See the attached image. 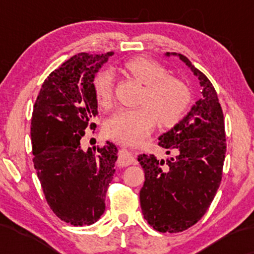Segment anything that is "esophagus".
<instances>
[{"label":"esophagus","instance_id":"esophagus-1","mask_svg":"<svg viewBox=\"0 0 254 254\" xmlns=\"http://www.w3.org/2000/svg\"><path fill=\"white\" fill-rule=\"evenodd\" d=\"M136 162L135 156L130 153L129 150L125 149V148H122V150L119 151L118 156V165L122 166V167H125V166L132 165Z\"/></svg>","mask_w":254,"mask_h":254}]
</instances>
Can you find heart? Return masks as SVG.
I'll return each mask as SVG.
<instances>
[{"label": "heart", "mask_w": 254, "mask_h": 254, "mask_svg": "<svg viewBox=\"0 0 254 254\" xmlns=\"http://www.w3.org/2000/svg\"><path fill=\"white\" fill-rule=\"evenodd\" d=\"M125 69L144 84L136 109H122L107 121L106 132L122 143H136L150 132L157 121L161 127H173L182 121L191 104V92L182 80L170 76L162 64L148 57H136L125 63ZM98 103L110 107L113 95V74L101 70L93 80Z\"/></svg>", "instance_id": "b5f03b06"}]
</instances>
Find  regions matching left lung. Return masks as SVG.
I'll use <instances>...</instances> for the list:
<instances>
[{"instance_id":"8db88e82","label":"left lung","mask_w":254,"mask_h":254,"mask_svg":"<svg viewBox=\"0 0 254 254\" xmlns=\"http://www.w3.org/2000/svg\"><path fill=\"white\" fill-rule=\"evenodd\" d=\"M177 56L199 80L202 97L179 123L159 137V145L172 156L157 160L139 155L144 184L139 200L144 218L161 233H179L202 218L214 199L222 179L226 156L223 112L209 78L188 57Z\"/></svg>"}]
</instances>
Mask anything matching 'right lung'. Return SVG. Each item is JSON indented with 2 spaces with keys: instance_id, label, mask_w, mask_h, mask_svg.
Listing matches in <instances>:
<instances>
[{
  "instance_id": "1",
  "label": "right lung",
  "mask_w": 254,
  "mask_h": 254,
  "mask_svg": "<svg viewBox=\"0 0 254 254\" xmlns=\"http://www.w3.org/2000/svg\"><path fill=\"white\" fill-rule=\"evenodd\" d=\"M113 52H81L64 62L44 81L31 123L32 151L38 178L52 211L74 226H89L105 211L118 149L81 148V138L98 115L93 80Z\"/></svg>"
}]
</instances>
